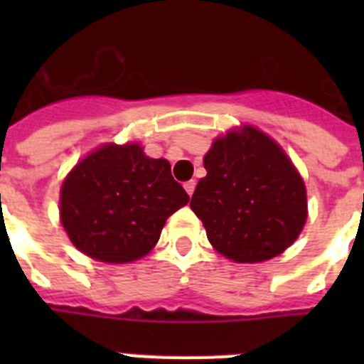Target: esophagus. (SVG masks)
I'll return each instance as SVG.
<instances>
[{"instance_id":"obj_1","label":"esophagus","mask_w":364,"mask_h":364,"mask_svg":"<svg viewBox=\"0 0 364 364\" xmlns=\"http://www.w3.org/2000/svg\"><path fill=\"white\" fill-rule=\"evenodd\" d=\"M194 188H196V181H187V183H185V191H187L188 196H193Z\"/></svg>"}]
</instances>
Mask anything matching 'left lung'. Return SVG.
<instances>
[{"label": "left lung", "instance_id": "left-lung-1", "mask_svg": "<svg viewBox=\"0 0 364 364\" xmlns=\"http://www.w3.org/2000/svg\"><path fill=\"white\" fill-rule=\"evenodd\" d=\"M191 210L217 253L257 264L282 255L308 219L304 179L276 139L253 124L215 137Z\"/></svg>", "mask_w": 364, "mask_h": 364}]
</instances>
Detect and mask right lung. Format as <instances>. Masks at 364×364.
Returning <instances> with one entry per match:
<instances>
[{"label": "right lung", "mask_w": 364, "mask_h": 364, "mask_svg": "<svg viewBox=\"0 0 364 364\" xmlns=\"http://www.w3.org/2000/svg\"><path fill=\"white\" fill-rule=\"evenodd\" d=\"M170 162L151 159L141 143H104L82 156L60 187V223L81 253L128 264L156 245L166 219L187 205Z\"/></svg>", "instance_id": "right-lung-1"}]
</instances>
